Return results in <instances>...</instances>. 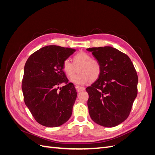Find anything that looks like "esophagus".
I'll return each instance as SVG.
<instances>
[{"label": "esophagus", "mask_w": 155, "mask_h": 155, "mask_svg": "<svg viewBox=\"0 0 155 155\" xmlns=\"http://www.w3.org/2000/svg\"><path fill=\"white\" fill-rule=\"evenodd\" d=\"M85 90V87H79L78 89V92H81L82 91H84Z\"/></svg>", "instance_id": "obj_1"}]
</instances>
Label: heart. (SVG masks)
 Instances as JSON below:
<instances>
[{
	"label": "heart",
	"instance_id": "b5f03b06",
	"mask_svg": "<svg viewBox=\"0 0 155 155\" xmlns=\"http://www.w3.org/2000/svg\"><path fill=\"white\" fill-rule=\"evenodd\" d=\"M79 73L72 78L71 81L77 85H85L91 80L94 81L99 78L101 72V66L96 59H92L88 54L81 51L74 57V64L68 59L63 63V70L68 78L74 76L76 72V68Z\"/></svg>",
	"mask_w": 155,
	"mask_h": 155
}]
</instances>
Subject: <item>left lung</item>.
<instances>
[{"instance_id": "1", "label": "left lung", "mask_w": 155, "mask_h": 155, "mask_svg": "<svg viewBox=\"0 0 155 155\" xmlns=\"http://www.w3.org/2000/svg\"><path fill=\"white\" fill-rule=\"evenodd\" d=\"M87 50L101 66L99 78L86 88L89 114L97 124L115 127L128 118L137 97V71L128 55L111 46Z\"/></svg>"}]
</instances>
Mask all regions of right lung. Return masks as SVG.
<instances>
[{
    "label": "right lung",
    "mask_w": 155,
    "mask_h": 155,
    "mask_svg": "<svg viewBox=\"0 0 155 155\" xmlns=\"http://www.w3.org/2000/svg\"><path fill=\"white\" fill-rule=\"evenodd\" d=\"M76 50L50 45L35 51L26 61L22 82L26 105L39 124L55 127L69 120L77 97L63 63ZM63 84L61 88L59 85Z\"/></svg>",
    "instance_id": "1"
}]
</instances>
